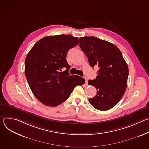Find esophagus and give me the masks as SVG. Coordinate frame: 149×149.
Instances as JSON below:
<instances>
[{"label": "esophagus", "mask_w": 149, "mask_h": 149, "mask_svg": "<svg viewBox=\"0 0 149 149\" xmlns=\"http://www.w3.org/2000/svg\"><path fill=\"white\" fill-rule=\"evenodd\" d=\"M85 80H86V84L87 85V83H88V79L87 78H85Z\"/></svg>", "instance_id": "34e87169"}]
</instances>
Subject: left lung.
<instances>
[{
	"instance_id": "obj_1",
	"label": "left lung",
	"mask_w": 149,
	"mask_h": 149,
	"mask_svg": "<svg viewBox=\"0 0 149 149\" xmlns=\"http://www.w3.org/2000/svg\"><path fill=\"white\" fill-rule=\"evenodd\" d=\"M79 46L90 66L98 67L95 79L88 84L96 88V95L88 99L93 107L105 111L113 108L123 97L127 84L129 68L121 52L114 44L94 36L79 38Z\"/></svg>"
}]
</instances>
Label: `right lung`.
I'll list each match as a JSON object with an SVG mask.
<instances>
[{"label": "right lung", "mask_w": 149, "mask_h": 149, "mask_svg": "<svg viewBox=\"0 0 149 149\" xmlns=\"http://www.w3.org/2000/svg\"><path fill=\"white\" fill-rule=\"evenodd\" d=\"M70 35L42 38L28 54L25 73L32 92L42 104L55 107L66 101L77 86L85 83L78 75H70L66 59L68 51L78 44ZM63 68L68 70L60 71Z\"/></svg>", "instance_id": "add662e5"}]
</instances>
